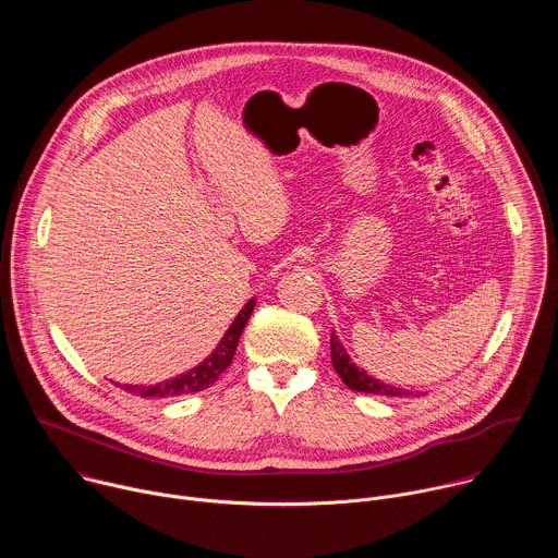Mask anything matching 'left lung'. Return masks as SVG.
I'll return each mask as SVG.
<instances>
[{"mask_svg": "<svg viewBox=\"0 0 558 558\" xmlns=\"http://www.w3.org/2000/svg\"><path fill=\"white\" fill-rule=\"evenodd\" d=\"M331 360H333L336 373L342 377V381L351 390L371 392V395H386V397H404V395L413 392V390H407V388H397L392 384H384V381L371 377L364 368L355 366L336 333H331Z\"/></svg>", "mask_w": 558, "mask_h": 558, "instance_id": "8db88e82", "label": "left lung"}]
</instances>
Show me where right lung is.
<instances>
[{"label":"right lung","mask_w":558,"mask_h":558,"mask_svg":"<svg viewBox=\"0 0 558 558\" xmlns=\"http://www.w3.org/2000/svg\"><path fill=\"white\" fill-rule=\"evenodd\" d=\"M256 306V300L252 298L243 308L241 313H238L233 317V323L229 325V329L225 331L222 340L218 342V347L214 349L211 355H207L198 366L190 368L187 373L183 375H177L172 379H166V381H158V384H151V386H136V384H121L123 390L132 392V395H141V397H149V400H161V397H179V395H190V392H198V390H205L209 388L218 377L220 373L231 364L233 360V353H235V347H238V340H241L243 336V329L250 320V315Z\"/></svg>","instance_id":"right-lung-1"}]
</instances>
